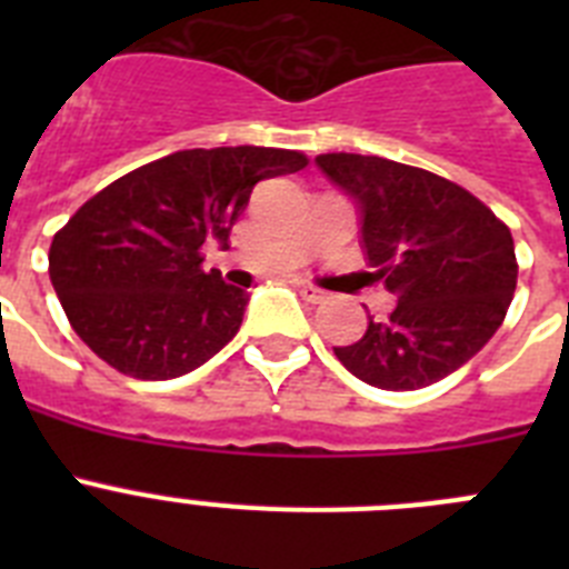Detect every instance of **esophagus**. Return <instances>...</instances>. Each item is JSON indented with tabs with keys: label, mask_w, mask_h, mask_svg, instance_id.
<instances>
[{
	"label": "esophagus",
	"mask_w": 569,
	"mask_h": 569,
	"mask_svg": "<svg viewBox=\"0 0 569 569\" xmlns=\"http://www.w3.org/2000/svg\"><path fill=\"white\" fill-rule=\"evenodd\" d=\"M296 290H299L308 301H313V305H321V301L328 299V290L316 288V284H310V281H296Z\"/></svg>",
	"instance_id": "esophagus-1"
}]
</instances>
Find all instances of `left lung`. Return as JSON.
<instances>
[{
  "label": "left lung",
  "instance_id": "8db88e82",
  "mask_svg": "<svg viewBox=\"0 0 569 569\" xmlns=\"http://www.w3.org/2000/svg\"><path fill=\"white\" fill-rule=\"evenodd\" d=\"M316 164L356 204L367 264L399 299L359 341L333 347L341 365L379 390H419L456 373L501 328L516 293L510 228L430 170L359 153L316 156Z\"/></svg>",
  "mask_w": 569,
  "mask_h": 569
}]
</instances>
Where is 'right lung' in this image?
Listing matches in <instances>:
<instances>
[{"label": "right lung", "mask_w": 569, "mask_h": 569, "mask_svg": "<svg viewBox=\"0 0 569 569\" xmlns=\"http://www.w3.org/2000/svg\"><path fill=\"white\" fill-rule=\"evenodd\" d=\"M308 159L279 148H193L130 170L82 204L50 244V281L79 339L119 373L184 376L236 333L248 290L202 270L228 244L256 182Z\"/></svg>", "instance_id": "1"}]
</instances>
